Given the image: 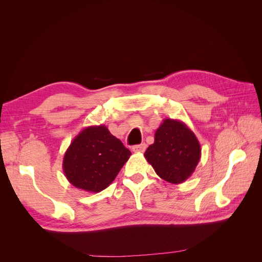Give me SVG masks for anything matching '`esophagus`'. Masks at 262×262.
Segmentation results:
<instances>
[{
  "label": "esophagus",
  "mask_w": 262,
  "mask_h": 262,
  "mask_svg": "<svg viewBox=\"0 0 262 262\" xmlns=\"http://www.w3.org/2000/svg\"><path fill=\"white\" fill-rule=\"evenodd\" d=\"M145 148H146V145L144 143H142V144H139V145H134L132 147V150L134 153H143Z\"/></svg>",
  "instance_id": "esophagus-1"
}]
</instances>
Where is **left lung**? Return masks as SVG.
Listing matches in <instances>:
<instances>
[{"instance_id": "1", "label": "left lung", "mask_w": 262, "mask_h": 262, "mask_svg": "<svg viewBox=\"0 0 262 262\" xmlns=\"http://www.w3.org/2000/svg\"><path fill=\"white\" fill-rule=\"evenodd\" d=\"M154 143L145 150L146 161L165 181L178 185L192 175L201 157L195 134L177 119H164Z\"/></svg>"}]
</instances>
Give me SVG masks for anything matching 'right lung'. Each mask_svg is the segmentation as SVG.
Masks as SVG:
<instances>
[{
    "mask_svg": "<svg viewBox=\"0 0 262 262\" xmlns=\"http://www.w3.org/2000/svg\"><path fill=\"white\" fill-rule=\"evenodd\" d=\"M130 155L106 125H91L71 142L62 167L71 185L87 192H100L115 180Z\"/></svg>",
    "mask_w": 262,
    "mask_h": 262,
    "instance_id": "add662e5",
    "label": "right lung"
}]
</instances>
